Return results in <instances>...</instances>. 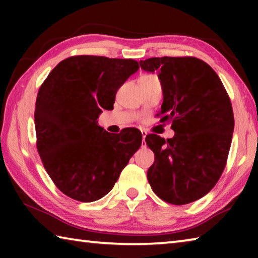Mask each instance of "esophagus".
I'll list each match as a JSON object with an SVG mask.
<instances>
[{"label":"esophagus","mask_w":258,"mask_h":258,"mask_svg":"<svg viewBox=\"0 0 258 258\" xmlns=\"http://www.w3.org/2000/svg\"><path fill=\"white\" fill-rule=\"evenodd\" d=\"M142 133V147H146V137H147V132L145 130L141 131Z\"/></svg>","instance_id":"34e87169"}]
</instances>
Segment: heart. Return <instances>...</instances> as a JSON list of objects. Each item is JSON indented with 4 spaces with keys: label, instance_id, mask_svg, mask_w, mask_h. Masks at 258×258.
Instances as JSON below:
<instances>
[{
    "label": "heart",
    "instance_id": "obj_1",
    "mask_svg": "<svg viewBox=\"0 0 258 258\" xmlns=\"http://www.w3.org/2000/svg\"><path fill=\"white\" fill-rule=\"evenodd\" d=\"M143 76H152V75H143Z\"/></svg>",
    "mask_w": 258,
    "mask_h": 258
}]
</instances>
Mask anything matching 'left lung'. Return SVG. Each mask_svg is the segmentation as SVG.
<instances>
[{"label": "left lung", "mask_w": 258, "mask_h": 258, "mask_svg": "<svg viewBox=\"0 0 258 258\" xmlns=\"http://www.w3.org/2000/svg\"><path fill=\"white\" fill-rule=\"evenodd\" d=\"M158 72L164 101L160 121H172L175 134L165 140L147 135L155 163L147 177L164 202L185 205L211 191L223 173L232 141L233 110L223 83L195 56H163L140 61Z\"/></svg>", "instance_id": "8db88e82"}]
</instances>
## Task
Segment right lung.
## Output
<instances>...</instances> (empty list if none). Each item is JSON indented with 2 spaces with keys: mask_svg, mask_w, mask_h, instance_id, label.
Returning <instances> with one entry per match:
<instances>
[{
  "mask_svg": "<svg viewBox=\"0 0 258 258\" xmlns=\"http://www.w3.org/2000/svg\"><path fill=\"white\" fill-rule=\"evenodd\" d=\"M138 69L133 59L69 56L38 90L37 151L51 180L69 198L91 203L104 197L141 147L139 130L111 135L97 120L102 109L113 108L117 91Z\"/></svg>",
  "mask_w": 258,
  "mask_h": 258,
  "instance_id": "obj_1",
  "label": "right lung"
}]
</instances>
